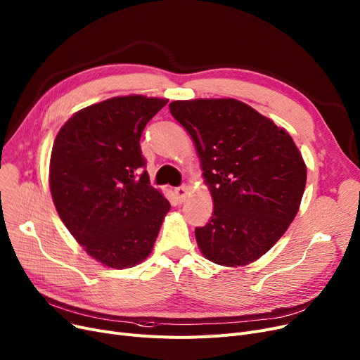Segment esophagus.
<instances>
[{
	"mask_svg": "<svg viewBox=\"0 0 360 360\" xmlns=\"http://www.w3.org/2000/svg\"><path fill=\"white\" fill-rule=\"evenodd\" d=\"M186 194H188V188L185 185H181V186L175 188V195H176L179 202H184L186 200Z\"/></svg>",
	"mask_w": 360,
	"mask_h": 360,
	"instance_id": "obj_1",
	"label": "esophagus"
}]
</instances>
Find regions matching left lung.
Here are the masks:
<instances>
[{"label": "left lung", "mask_w": 360, "mask_h": 360, "mask_svg": "<svg viewBox=\"0 0 360 360\" xmlns=\"http://www.w3.org/2000/svg\"><path fill=\"white\" fill-rule=\"evenodd\" d=\"M169 109L195 143L214 201L209 223L195 228L198 247L220 266H247L295 219L304 159L289 132L239 101H176Z\"/></svg>", "instance_id": "left-lung-1"}]
</instances>
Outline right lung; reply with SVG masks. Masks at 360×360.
Instances as JSON below:
<instances>
[{"label": "right lung", "mask_w": 360, "mask_h": 360, "mask_svg": "<svg viewBox=\"0 0 360 360\" xmlns=\"http://www.w3.org/2000/svg\"><path fill=\"white\" fill-rule=\"evenodd\" d=\"M167 103L113 98L72 115L52 147L51 194L65 228L112 269L141 262L156 242L169 201L150 185L140 139Z\"/></svg>", "instance_id": "right-lung-1"}]
</instances>
